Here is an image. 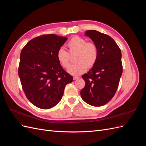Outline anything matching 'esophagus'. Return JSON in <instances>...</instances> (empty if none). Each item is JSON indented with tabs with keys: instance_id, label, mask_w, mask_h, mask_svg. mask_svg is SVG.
Listing matches in <instances>:
<instances>
[{
	"instance_id": "34e87169",
	"label": "esophagus",
	"mask_w": 146,
	"mask_h": 146,
	"mask_svg": "<svg viewBox=\"0 0 146 146\" xmlns=\"http://www.w3.org/2000/svg\"><path fill=\"white\" fill-rule=\"evenodd\" d=\"M79 78V77H77V76H74V77H73V79L74 80H77V79H78Z\"/></svg>"
}]
</instances>
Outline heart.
Segmentation results:
<instances>
[{"label": "heart", "mask_w": 146, "mask_h": 146, "mask_svg": "<svg viewBox=\"0 0 146 146\" xmlns=\"http://www.w3.org/2000/svg\"><path fill=\"white\" fill-rule=\"evenodd\" d=\"M66 46L69 53L61 48L56 53V58L62 67L68 68L70 64L69 54H76L74 58L76 63L68 69V72L72 76L85 72L88 68H92L97 62L99 50L94 42H87L85 39L75 36L70 39Z\"/></svg>", "instance_id": "obj_1"}]
</instances>
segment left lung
Listing matches in <instances>:
<instances>
[{
  "instance_id": "obj_1",
  "label": "left lung",
  "mask_w": 146,
  "mask_h": 146,
  "mask_svg": "<svg viewBox=\"0 0 146 146\" xmlns=\"http://www.w3.org/2000/svg\"><path fill=\"white\" fill-rule=\"evenodd\" d=\"M98 46L99 56L93 67L82 78L85 86L80 91L82 99L94 107L107 104L115 94L122 74L121 52L114 39L98 31L85 32Z\"/></svg>"
}]
</instances>
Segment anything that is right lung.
<instances>
[{"instance_id": "1", "label": "right lung", "mask_w": 146, "mask_h": 146, "mask_svg": "<svg viewBox=\"0 0 146 146\" xmlns=\"http://www.w3.org/2000/svg\"><path fill=\"white\" fill-rule=\"evenodd\" d=\"M68 38L44 35L27 42L21 52L18 74L29 100L36 107L49 109L61 100L67 84L73 80L56 58Z\"/></svg>"}]
</instances>
